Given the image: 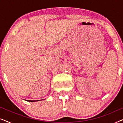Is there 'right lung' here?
<instances>
[{"label": "right lung", "mask_w": 123, "mask_h": 123, "mask_svg": "<svg viewBox=\"0 0 123 123\" xmlns=\"http://www.w3.org/2000/svg\"><path fill=\"white\" fill-rule=\"evenodd\" d=\"M28 102H33V101H32V100H27Z\"/></svg>", "instance_id": "add662e5"}]
</instances>
